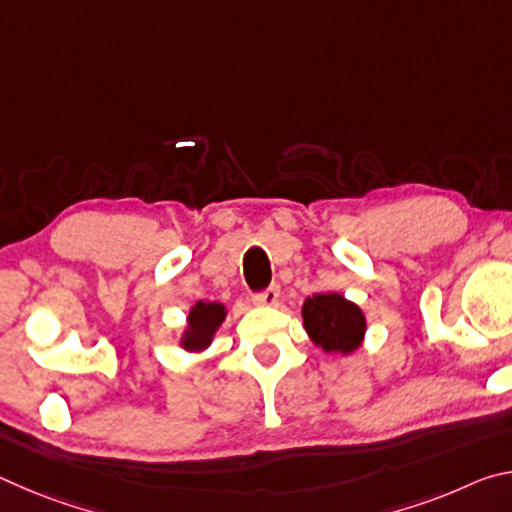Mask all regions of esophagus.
I'll use <instances>...</instances> for the list:
<instances>
[{"label":"esophagus","mask_w":512,"mask_h":512,"mask_svg":"<svg viewBox=\"0 0 512 512\" xmlns=\"http://www.w3.org/2000/svg\"><path fill=\"white\" fill-rule=\"evenodd\" d=\"M255 305H262V307H273L277 305V300H280V287L273 284V287L264 289L262 293H255Z\"/></svg>","instance_id":"obj_1"}]
</instances>
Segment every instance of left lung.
I'll return each instance as SVG.
<instances>
[{
	"mask_svg": "<svg viewBox=\"0 0 512 512\" xmlns=\"http://www.w3.org/2000/svg\"><path fill=\"white\" fill-rule=\"evenodd\" d=\"M302 323L314 345L325 352L350 354L366 336V316L341 293H316L302 305Z\"/></svg>",
	"mask_w": 512,
	"mask_h": 512,
	"instance_id": "left-lung-1",
	"label": "left lung"
}]
</instances>
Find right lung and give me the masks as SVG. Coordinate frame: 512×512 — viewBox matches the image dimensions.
<instances>
[{
  "label": "right lung",
  "mask_w": 512,
  "mask_h": 512,
  "mask_svg": "<svg viewBox=\"0 0 512 512\" xmlns=\"http://www.w3.org/2000/svg\"><path fill=\"white\" fill-rule=\"evenodd\" d=\"M225 320V307L221 302H196V305L189 309L187 316V327L183 332V339L180 345L189 352H201L207 345L212 343L216 329L221 327Z\"/></svg>",
  "instance_id": "right-lung-1"
}]
</instances>
